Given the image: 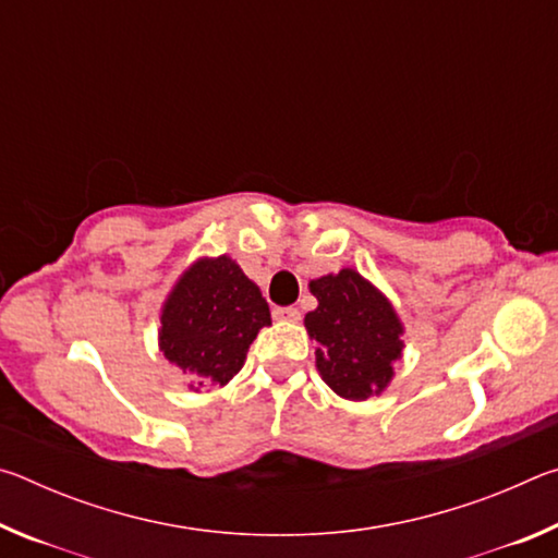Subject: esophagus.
I'll return each mask as SVG.
<instances>
[{"instance_id":"34e87169","label":"esophagus","mask_w":558,"mask_h":558,"mask_svg":"<svg viewBox=\"0 0 558 558\" xmlns=\"http://www.w3.org/2000/svg\"><path fill=\"white\" fill-rule=\"evenodd\" d=\"M272 317L286 319V323H298L300 310L298 307H276V310H272Z\"/></svg>"}]
</instances>
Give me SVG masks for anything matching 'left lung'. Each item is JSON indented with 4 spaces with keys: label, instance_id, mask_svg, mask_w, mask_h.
<instances>
[{
    "label": "left lung",
    "instance_id": "8db88e82",
    "mask_svg": "<svg viewBox=\"0 0 558 558\" xmlns=\"http://www.w3.org/2000/svg\"><path fill=\"white\" fill-rule=\"evenodd\" d=\"M310 292L319 305L305 315V327L317 342L325 384L349 401L379 396L403 349V327L391 302L352 268L313 280Z\"/></svg>",
    "mask_w": 558,
    "mask_h": 558
}]
</instances>
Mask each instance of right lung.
<instances>
[{
	"label": "right lung",
	"instance_id": "add662e5",
	"mask_svg": "<svg viewBox=\"0 0 558 558\" xmlns=\"http://www.w3.org/2000/svg\"><path fill=\"white\" fill-rule=\"evenodd\" d=\"M159 323V349L199 391L226 386L241 372L258 329L270 325V310L256 282L219 256L196 260L179 278Z\"/></svg>",
	"mask_w": 558,
	"mask_h": 558
}]
</instances>
